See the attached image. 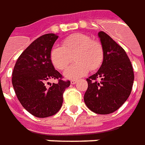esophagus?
Here are the masks:
<instances>
[{
    "label": "esophagus",
    "instance_id": "1",
    "mask_svg": "<svg viewBox=\"0 0 145 145\" xmlns=\"http://www.w3.org/2000/svg\"><path fill=\"white\" fill-rule=\"evenodd\" d=\"M76 82H77V80H71V83L72 85L75 84Z\"/></svg>",
    "mask_w": 145,
    "mask_h": 145
}]
</instances>
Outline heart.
Masks as SVG:
<instances>
[{
  "mask_svg": "<svg viewBox=\"0 0 145 145\" xmlns=\"http://www.w3.org/2000/svg\"><path fill=\"white\" fill-rule=\"evenodd\" d=\"M72 55L77 62L65 72L68 78H77L95 71L101 66L103 50L101 44L92 41L84 33H74L63 41V46H55L50 50V61L57 70L63 71L72 62Z\"/></svg>",
  "mask_w": 145,
  "mask_h": 145,
  "instance_id": "1",
  "label": "heart"
}]
</instances>
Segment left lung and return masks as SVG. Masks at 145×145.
<instances>
[{
  "label": "left lung",
  "mask_w": 145,
  "mask_h": 145,
  "mask_svg": "<svg viewBox=\"0 0 145 145\" xmlns=\"http://www.w3.org/2000/svg\"><path fill=\"white\" fill-rule=\"evenodd\" d=\"M98 37L103 59L97 72L87 78L84 102L93 112L107 115L118 110L129 97L134 73L130 59L120 46L103 31Z\"/></svg>",
  "instance_id": "1"
}]
</instances>
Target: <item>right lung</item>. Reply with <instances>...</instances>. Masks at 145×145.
Instances as JSON below:
<instances>
[{
    "mask_svg": "<svg viewBox=\"0 0 145 145\" xmlns=\"http://www.w3.org/2000/svg\"><path fill=\"white\" fill-rule=\"evenodd\" d=\"M58 36L47 33L37 38L19 56L14 66L12 83L18 100L33 116L46 118L54 116L63 105V95L71 82L62 80L50 61V50ZM58 79L48 88L45 83Z\"/></svg>",
    "mask_w": 145,
    "mask_h": 145,
    "instance_id": "1",
    "label": "right lung"
}]
</instances>
